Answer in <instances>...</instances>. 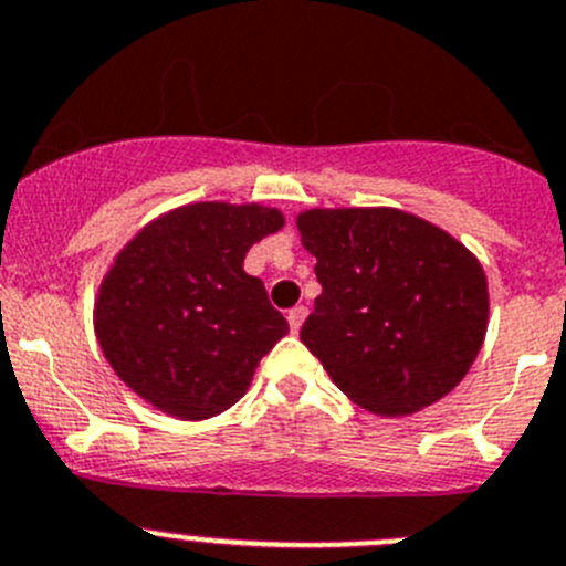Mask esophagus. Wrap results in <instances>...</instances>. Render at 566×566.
Instances as JSON below:
<instances>
[{
  "label": "esophagus",
  "instance_id": "obj_1",
  "mask_svg": "<svg viewBox=\"0 0 566 566\" xmlns=\"http://www.w3.org/2000/svg\"><path fill=\"white\" fill-rule=\"evenodd\" d=\"M304 318H307V307H293L287 313V324H290V329H293V333H298V329H302V324H304Z\"/></svg>",
  "mask_w": 566,
  "mask_h": 566
}]
</instances>
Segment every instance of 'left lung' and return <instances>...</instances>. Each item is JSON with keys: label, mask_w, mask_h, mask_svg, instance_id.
I'll use <instances>...</instances> for the list:
<instances>
[{"label": "left lung", "mask_w": 566, "mask_h": 566, "mask_svg": "<svg viewBox=\"0 0 566 566\" xmlns=\"http://www.w3.org/2000/svg\"><path fill=\"white\" fill-rule=\"evenodd\" d=\"M321 295L302 340L353 403L409 417L468 375L488 333V279L460 239L389 206L295 217Z\"/></svg>", "instance_id": "obj_1"}]
</instances>
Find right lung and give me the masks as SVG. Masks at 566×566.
<instances>
[{"instance_id":"1","label":"right lung","mask_w":566,"mask_h":566,"mask_svg":"<svg viewBox=\"0 0 566 566\" xmlns=\"http://www.w3.org/2000/svg\"><path fill=\"white\" fill-rule=\"evenodd\" d=\"M284 213L262 202H188L146 222L115 253L95 293L104 358L140 400L177 420H208L245 395L259 360L290 333L264 284L245 273Z\"/></svg>"}]
</instances>
